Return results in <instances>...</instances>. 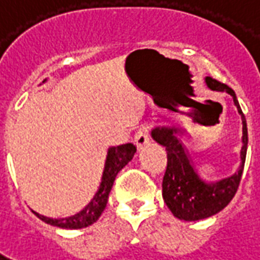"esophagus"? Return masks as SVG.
I'll return each mask as SVG.
<instances>
[{"label": "esophagus", "instance_id": "obj_1", "mask_svg": "<svg viewBox=\"0 0 260 260\" xmlns=\"http://www.w3.org/2000/svg\"><path fill=\"white\" fill-rule=\"evenodd\" d=\"M149 141H150V129H149V126H142L141 129L136 132L135 138H134L136 147L141 150V149L149 145Z\"/></svg>", "mask_w": 260, "mask_h": 260}]
</instances>
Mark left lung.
<instances>
[{"mask_svg": "<svg viewBox=\"0 0 260 260\" xmlns=\"http://www.w3.org/2000/svg\"><path fill=\"white\" fill-rule=\"evenodd\" d=\"M212 90L227 91L233 96L235 106L242 118V147L241 166L238 171L229 178L207 184L196 174L193 164L177 134L178 128L157 126L152 131V138L167 150V169L163 177V199L175 217L185 221H196L216 214L229 205L238 189L245 164L248 149V128L234 90L210 76L206 78ZM182 132V131H181Z\"/></svg>", "mask_w": 260, "mask_h": 260, "instance_id": "1", "label": "left lung"}]
</instances>
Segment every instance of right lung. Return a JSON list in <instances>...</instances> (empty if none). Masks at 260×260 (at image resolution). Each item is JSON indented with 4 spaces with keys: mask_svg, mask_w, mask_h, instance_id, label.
<instances>
[{
    "mask_svg": "<svg viewBox=\"0 0 260 260\" xmlns=\"http://www.w3.org/2000/svg\"><path fill=\"white\" fill-rule=\"evenodd\" d=\"M135 153L136 147L132 143H125V145H119V146L108 149L100 188H99L94 198L90 201V203L83 210L76 213L75 216L65 218H50L36 212H35V214L44 223L51 224V225H55L59 229H83V227L96 223L99 217L102 216L103 210L107 206L108 195H110V191L113 188L115 177L132 160Z\"/></svg>",
    "mask_w": 260,
    "mask_h": 260,
    "instance_id": "obj_1",
    "label": "right lung"
}]
</instances>
